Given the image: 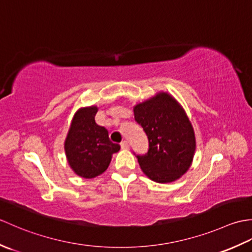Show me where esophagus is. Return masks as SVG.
I'll return each mask as SVG.
<instances>
[{
  "label": "esophagus",
  "mask_w": 252,
  "mask_h": 252,
  "mask_svg": "<svg viewBox=\"0 0 252 252\" xmlns=\"http://www.w3.org/2000/svg\"><path fill=\"white\" fill-rule=\"evenodd\" d=\"M120 146H121L122 149H127V148H129V143H127L126 141H122L120 143Z\"/></svg>",
  "instance_id": "34e87169"
}]
</instances>
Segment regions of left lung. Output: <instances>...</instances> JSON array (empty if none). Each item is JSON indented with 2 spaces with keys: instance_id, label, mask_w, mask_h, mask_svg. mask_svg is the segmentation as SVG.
I'll return each mask as SVG.
<instances>
[{
  "instance_id": "1",
  "label": "left lung",
  "mask_w": 252,
  "mask_h": 252,
  "mask_svg": "<svg viewBox=\"0 0 252 252\" xmlns=\"http://www.w3.org/2000/svg\"><path fill=\"white\" fill-rule=\"evenodd\" d=\"M134 119L148 138L147 153L136 155L143 172L158 183L178 180L189 170L196 148L194 130L184 110L161 93L136 105Z\"/></svg>"
}]
</instances>
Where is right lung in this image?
Instances as JSON below:
<instances>
[{
    "label": "right lung",
    "mask_w": 252,
    "mask_h": 252,
    "mask_svg": "<svg viewBox=\"0 0 252 252\" xmlns=\"http://www.w3.org/2000/svg\"><path fill=\"white\" fill-rule=\"evenodd\" d=\"M96 107L79 110L65 142L68 162L78 175L92 179L108 168L111 155L119 152V144L109 140L108 131L95 122Z\"/></svg>",
    "instance_id": "add662e5"
}]
</instances>
